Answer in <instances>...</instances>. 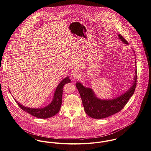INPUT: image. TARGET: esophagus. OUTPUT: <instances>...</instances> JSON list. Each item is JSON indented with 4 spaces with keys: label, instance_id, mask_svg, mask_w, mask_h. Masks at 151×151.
<instances>
[{
    "label": "esophagus",
    "instance_id": "34e87169",
    "mask_svg": "<svg viewBox=\"0 0 151 151\" xmlns=\"http://www.w3.org/2000/svg\"><path fill=\"white\" fill-rule=\"evenodd\" d=\"M81 73L79 71H75L73 73V78L75 79H79L81 78Z\"/></svg>",
    "mask_w": 151,
    "mask_h": 151
}]
</instances>
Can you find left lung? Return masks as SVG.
<instances>
[{"label":"left lung","instance_id":"left-lung-1","mask_svg":"<svg viewBox=\"0 0 151 151\" xmlns=\"http://www.w3.org/2000/svg\"><path fill=\"white\" fill-rule=\"evenodd\" d=\"M121 40L128 44L127 40L119 34ZM136 63V62H135ZM133 86L128 91L114 99L101 100L98 99L91 88L84 87L81 83H76V86L80 93L82 103L86 114L88 116L95 118L102 119L112 116L120 111L127 104L130 98L134 93L137 84V69Z\"/></svg>","mask_w":151,"mask_h":151}]
</instances>
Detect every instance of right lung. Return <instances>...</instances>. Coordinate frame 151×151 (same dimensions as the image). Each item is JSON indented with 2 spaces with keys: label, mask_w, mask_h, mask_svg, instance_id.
Here are the masks:
<instances>
[{
  "label": "right lung",
  "mask_w": 151,
  "mask_h": 151,
  "mask_svg": "<svg viewBox=\"0 0 151 151\" xmlns=\"http://www.w3.org/2000/svg\"><path fill=\"white\" fill-rule=\"evenodd\" d=\"M70 82V80L69 79V77H67L59 83L55 91L52 102L50 104H49L45 107L41 109L29 108L22 106V104L18 103L15 99V101L22 110H23L24 111H26L33 116L43 119L52 117L55 116L60 111L62 104L63 87L65 84H66L67 83H69Z\"/></svg>",
  "instance_id": "add662e5"
}]
</instances>
